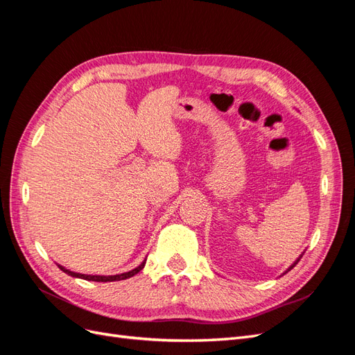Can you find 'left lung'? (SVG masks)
Returning a JSON list of instances; mask_svg holds the SVG:
<instances>
[{"label":"left lung","mask_w":355,"mask_h":355,"mask_svg":"<svg viewBox=\"0 0 355 355\" xmlns=\"http://www.w3.org/2000/svg\"><path fill=\"white\" fill-rule=\"evenodd\" d=\"M302 256H304V253H302V254H300V256H299V257H297V259H296V261H295V262H293V263H292V265H290V266H288V268H287V271H286V272H288V271H290V270H292V268H295V265H296V263H297V262H299V261H300V257H302ZM286 272H283V274H286Z\"/></svg>","instance_id":"8db88e82"}]
</instances>
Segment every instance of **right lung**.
Segmentation results:
<instances>
[{"mask_svg": "<svg viewBox=\"0 0 355 355\" xmlns=\"http://www.w3.org/2000/svg\"><path fill=\"white\" fill-rule=\"evenodd\" d=\"M145 263H146V257H145V259L142 261V263H141V265L135 268V270L128 271V272H123V274H115V275H90V274H80V272H73V271H71V270H67L65 266H62V265H59V263H58V266L60 268V270H62L63 272L68 274V275H71V277H73V278H81V280H87V282L108 283V282H120V280H125V278H130V277L136 275L139 271H142V270H144Z\"/></svg>", "mask_w": 355, "mask_h": 355, "instance_id": "obj_1", "label": "right lung"}]
</instances>
